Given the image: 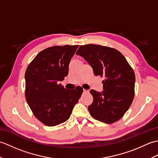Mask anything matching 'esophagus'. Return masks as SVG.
<instances>
[{
    "instance_id": "obj_1",
    "label": "esophagus",
    "mask_w": 158,
    "mask_h": 158,
    "mask_svg": "<svg viewBox=\"0 0 158 158\" xmlns=\"http://www.w3.org/2000/svg\"><path fill=\"white\" fill-rule=\"evenodd\" d=\"M83 92H84V93L88 92V90H86V89H83Z\"/></svg>"
}]
</instances>
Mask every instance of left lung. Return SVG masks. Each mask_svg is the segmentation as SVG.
I'll return each mask as SVG.
<instances>
[{
	"mask_svg": "<svg viewBox=\"0 0 158 158\" xmlns=\"http://www.w3.org/2000/svg\"><path fill=\"white\" fill-rule=\"evenodd\" d=\"M84 58L95 76L103 77V91L90 90L93 102L88 106L96 120L113 123L124 115L135 96V75L129 63L118 50L109 47L81 45L76 53Z\"/></svg>",
	"mask_w": 158,
	"mask_h": 158,
	"instance_id": "obj_1",
	"label": "left lung"
}]
</instances>
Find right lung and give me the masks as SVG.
Instances as JSON below:
<instances>
[{
	"mask_svg": "<svg viewBox=\"0 0 158 158\" xmlns=\"http://www.w3.org/2000/svg\"><path fill=\"white\" fill-rule=\"evenodd\" d=\"M79 45L53 46L39 52L25 73V96L34 115L48 126L69 119L83 88L67 90L61 84L68 75L69 65Z\"/></svg>",
	"mask_w": 158,
	"mask_h": 158,
	"instance_id": "1",
	"label": "right lung"
}]
</instances>
